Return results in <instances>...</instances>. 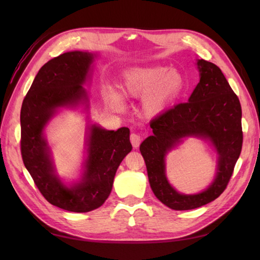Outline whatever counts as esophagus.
<instances>
[{
	"label": "esophagus",
	"instance_id": "obj_1",
	"mask_svg": "<svg viewBox=\"0 0 260 260\" xmlns=\"http://www.w3.org/2000/svg\"><path fill=\"white\" fill-rule=\"evenodd\" d=\"M129 140H131V143H132V145H133V147H134V148H137V147L140 146V144H141L142 137H141V135H139V134L133 133V134H131Z\"/></svg>",
	"mask_w": 260,
	"mask_h": 260
}]
</instances>
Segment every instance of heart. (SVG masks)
<instances>
[{"mask_svg":"<svg viewBox=\"0 0 260 260\" xmlns=\"http://www.w3.org/2000/svg\"><path fill=\"white\" fill-rule=\"evenodd\" d=\"M183 87V77L176 69L165 64H151L127 70L123 77L121 88L127 97H143L142 108L148 117L161 114ZM110 106L120 109L124 106L121 93L110 89L105 93Z\"/></svg>","mask_w":260,"mask_h":260,"instance_id":"b5f03b06","label":"heart"}]
</instances>
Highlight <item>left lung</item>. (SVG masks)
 I'll return each instance as SVG.
<instances>
[{"label": "left lung", "instance_id": "8db88e82", "mask_svg": "<svg viewBox=\"0 0 260 260\" xmlns=\"http://www.w3.org/2000/svg\"><path fill=\"white\" fill-rule=\"evenodd\" d=\"M200 82L189 101L175 105L151 121L153 135L140 146L148 181L155 197L173 210H191L215 200L227 187L242 147L241 106L218 66L198 60ZM210 140L217 150V175L209 188L197 195H182L165 174V156L183 137Z\"/></svg>", "mask_w": 260, "mask_h": 260}]
</instances>
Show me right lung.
Returning a JSON list of instances; mask_svg holds the SVG:
<instances>
[{
  "label": "right lung",
  "instance_id": "add662e5",
  "mask_svg": "<svg viewBox=\"0 0 260 260\" xmlns=\"http://www.w3.org/2000/svg\"><path fill=\"white\" fill-rule=\"evenodd\" d=\"M95 57L90 52L70 51L49 60L39 70L21 107V154L25 168L49 203L71 212L91 211L106 201L116 171L132 151L127 127L106 131L92 125L81 180L69 187L54 173L43 129L58 108L87 105L82 85Z\"/></svg>",
  "mask_w": 260,
  "mask_h": 260
}]
</instances>
